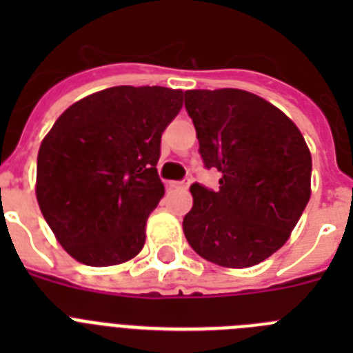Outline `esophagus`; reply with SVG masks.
<instances>
[{
  "instance_id": "34e87169",
  "label": "esophagus",
  "mask_w": 353,
  "mask_h": 353,
  "mask_svg": "<svg viewBox=\"0 0 353 353\" xmlns=\"http://www.w3.org/2000/svg\"><path fill=\"white\" fill-rule=\"evenodd\" d=\"M189 183H191V180L183 179V180H174V182H170V185L179 187V189H185V187H189Z\"/></svg>"
}]
</instances>
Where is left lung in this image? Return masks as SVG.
<instances>
[{"instance_id":"obj_1","label":"left lung","mask_w":353,"mask_h":353,"mask_svg":"<svg viewBox=\"0 0 353 353\" xmlns=\"http://www.w3.org/2000/svg\"><path fill=\"white\" fill-rule=\"evenodd\" d=\"M187 114L219 189L194 182L183 233L199 256L244 269L288 240L311 196V154L283 111L244 90H189Z\"/></svg>"}]
</instances>
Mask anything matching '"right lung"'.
Listing matches in <instances>:
<instances>
[{"mask_svg": "<svg viewBox=\"0 0 353 353\" xmlns=\"http://www.w3.org/2000/svg\"><path fill=\"white\" fill-rule=\"evenodd\" d=\"M180 108V90L113 86L54 121L37 159V199L72 258L109 267L141 251L146 219L164 194L162 132Z\"/></svg>", "mask_w": 353, "mask_h": 353, "instance_id": "1", "label": "right lung"}]
</instances>
